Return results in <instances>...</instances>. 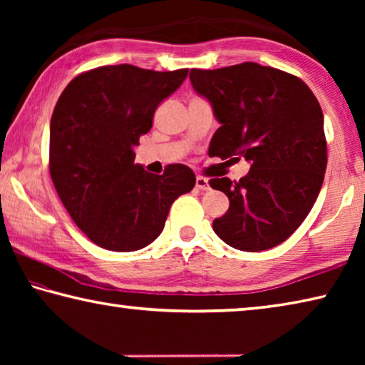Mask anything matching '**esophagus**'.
<instances>
[{"label": "esophagus", "mask_w": 365, "mask_h": 365, "mask_svg": "<svg viewBox=\"0 0 365 365\" xmlns=\"http://www.w3.org/2000/svg\"><path fill=\"white\" fill-rule=\"evenodd\" d=\"M196 188H200V190H202V191L209 190V180H207V178L197 175V177H196Z\"/></svg>", "instance_id": "34e87169"}]
</instances>
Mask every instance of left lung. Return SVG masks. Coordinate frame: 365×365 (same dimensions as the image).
Here are the masks:
<instances>
[{
	"label": "left lung",
	"instance_id": "obj_1",
	"mask_svg": "<svg viewBox=\"0 0 365 365\" xmlns=\"http://www.w3.org/2000/svg\"><path fill=\"white\" fill-rule=\"evenodd\" d=\"M190 80L220 123L209 156L251 164L238 182H209L230 200L214 232L235 250L274 248L302 224L322 188L327 143L317 98L301 78L256 63L191 69Z\"/></svg>",
	"mask_w": 365,
	"mask_h": 365
}]
</instances>
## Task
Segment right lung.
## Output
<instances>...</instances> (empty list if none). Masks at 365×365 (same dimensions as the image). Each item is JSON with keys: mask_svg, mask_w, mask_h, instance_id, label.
Returning a JSON list of instances; mask_svg holds the SVG:
<instances>
[{"mask_svg": "<svg viewBox=\"0 0 365 365\" xmlns=\"http://www.w3.org/2000/svg\"><path fill=\"white\" fill-rule=\"evenodd\" d=\"M188 69L156 72L130 64L80 73L59 96L49 125V172L76 225L104 250L145 248L163 232L178 196L196 177L183 164L163 175L135 164V146L154 110Z\"/></svg>", "mask_w": 365, "mask_h": 365, "instance_id": "1", "label": "right lung"}]
</instances>
